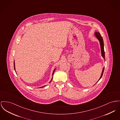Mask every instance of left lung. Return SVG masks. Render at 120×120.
<instances>
[{
	"label": "left lung",
	"instance_id": "obj_1",
	"mask_svg": "<svg viewBox=\"0 0 120 120\" xmlns=\"http://www.w3.org/2000/svg\"><path fill=\"white\" fill-rule=\"evenodd\" d=\"M95 35L96 36V38L98 39V40L100 42V46H101V55L102 57L104 58V59H105V52H104V42H103V38H102V37L101 35L100 34L98 33V32H95ZM104 68H103V70H102V71L101 72V77L99 78V80L101 78L103 72H104ZM98 80V81H99Z\"/></svg>",
	"mask_w": 120,
	"mask_h": 120
}]
</instances>
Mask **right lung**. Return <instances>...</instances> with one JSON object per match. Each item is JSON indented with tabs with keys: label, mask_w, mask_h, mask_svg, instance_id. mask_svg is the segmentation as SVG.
Returning <instances> with one entry per match:
<instances>
[{
	"label": "right lung",
	"mask_w": 120,
	"mask_h": 120,
	"mask_svg": "<svg viewBox=\"0 0 120 120\" xmlns=\"http://www.w3.org/2000/svg\"><path fill=\"white\" fill-rule=\"evenodd\" d=\"M14 70H15V64H14ZM55 69H54V71H53V72H52V77H53V73H54V71H55ZM52 79H51V81H50V82L49 83H50V82H51V81H52ZM42 86V87H40V88H42V87H44V86Z\"/></svg>",
	"instance_id": "add662e5"
}]
</instances>
